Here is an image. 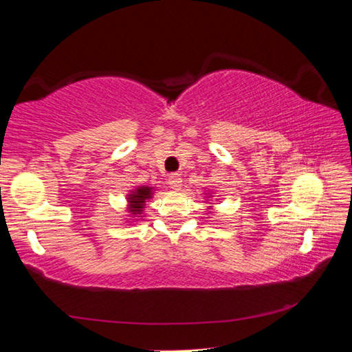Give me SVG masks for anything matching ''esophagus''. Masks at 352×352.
<instances>
[{
	"instance_id": "1",
	"label": "esophagus",
	"mask_w": 352,
	"mask_h": 352,
	"mask_svg": "<svg viewBox=\"0 0 352 352\" xmlns=\"http://www.w3.org/2000/svg\"><path fill=\"white\" fill-rule=\"evenodd\" d=\"M168 183L172 190H180L182 189V178L178 175H170L168 178Z\"/></svg>"
}]
</instances>
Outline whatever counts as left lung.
Segmentation results:
<instances>
[{"mask_svg": "<svg viewBox=\"0 0 352 352\" xmlns=\"http://www.w3.org/2000/svg\"><path fill=\"white\" fill-rule=\"evenodd\" d=\"M214 197V190H210L208 189L206 192H205V200H206V204H208V206H206V214H211V210H212V205L214 204H211V199Z\"/></svg>", "mask_w": 352, "mask_h": 352, "instance_id": "obj_1", "label": "left lung"}]
</instances>
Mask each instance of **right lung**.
<instances>
[{
  "label": "right lung",
  "instance_id": "1",
  "mask_svg": "<svg viewBox=\"0 0 352 352\" xmlns=\"http://www.w3.org/2000/svg\"><path fill=\"white\" fill-rule=\"evenodd\" d=\"M155 186H148V184H142V186H135L130 189L126 195V211H127V223H138L141 219H144V210L146 205L151 201L155 194Z\"/></svg>",
  "mask_w": 352,
  "mask_h": 352
}]
</instances>
